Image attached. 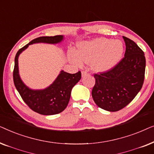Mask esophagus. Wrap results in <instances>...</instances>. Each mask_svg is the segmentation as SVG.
Listing matches in <instances>:
<instances>
[{"label":"esophagus","mask_w":154,"mask_h":154,"mask_svg":"<svg viewBox=\"0 0 154 154\" xmlns=\"http://www.w3.org/2000/svg\"><path fill=\"white\" fill-rule=\"evenodd\" d=\"M81 74H82V76L84 77V76H85V75H88V72H87V71H83L81 72Z\"/></svg>","instance_id":"esophagus-1"}]
</instances>
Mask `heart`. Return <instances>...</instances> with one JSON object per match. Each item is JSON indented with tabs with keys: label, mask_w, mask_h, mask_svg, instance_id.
<instances>
[{
	"label": "heart",
	"mask_w": 154,
	"mask_h": 154,
	"mask_svg": "<svg viewBox=\"0 0 154 154\" xmlns=\"http://www.w3.org/2000/svg\"><path fill=\"white\" fill-rule=\"evenodd\" d=\"M123 52V45L121 41L100 38L79 44L77 54L71 52L70 58L78 66H81L83 62L91 63L94 71L104 72L119 63Z\"/></svg>",
	"instance_id": "b5f03b06"
}]
</instances>
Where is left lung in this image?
I'll use <instances>...</instances> for the list:
<instances>
[{
    "label": "left lung",
    "mask_w": 154,
    "mask_h": 154,
    "mask_svg": "<svg viewBox=\"0 0 154 154\" xmlns=\"http://www.w3.org/2000/svg\"><path fill=\"white\" fill-rule=\"evenodd\" d=\"M125 56L110 70L94 73L92 90L94 102L100 108L118 111L132 102L142 89L146 59L142 49L133 41L123 36Z\"/></svg>",
    "instance_id": "obj_1"
}]
</instances>
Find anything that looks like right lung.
Masks as SVG:
<instances>
[{
	"label": "right lung",
	"mask_w": 154,
	"mask_h": 154,
	"mask_svg": "<svg viewBox=\"0 0 154 154\" xmlns=\"http://www.w3.org/2000/svg\"><path fill=\"white\" fill-rule=\"evenodd\" d=\"M63 39L64 36L62 35L38 37L19 50L14 58L13 81L16 89L29 108L40 114L54 115L64 111L69 104L71 90L81 79V73L79 71L71 74L61 71L55 81L49 87L43 90H31L20 79L18 57L31 44L38 43L57 44L62 41Z\"/></svg>",
	"instance_id": "obj_1"
}]
</instances>
